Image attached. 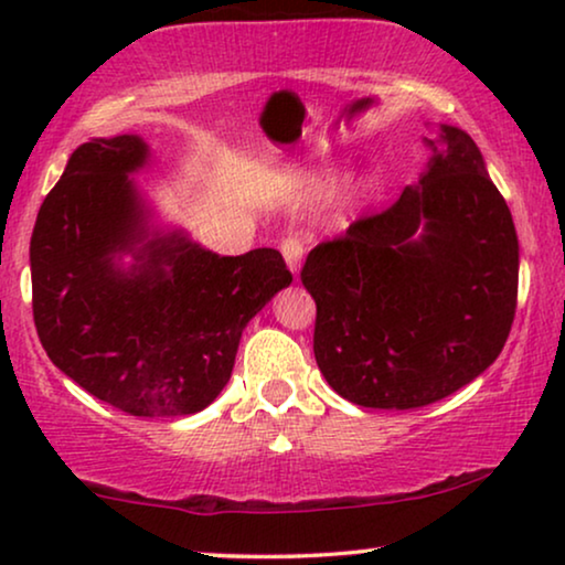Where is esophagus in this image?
Wrapping results in <instances>:
<instances>
[{"label":"esophagus","mask_w":565,"mask_h":565,"mask_svg":"<svg viewBox=\"0 0 565 565\" xmlns=\"http://www.w3.org/2000/svg\"><path fill=\"white\" fill-rule=\"evenodd\" d=\"M280 252L285 262H288L290 273H298L300 269V259H303V242H300L298 236H285L282 244H280Z\"/></svg>","instance_id":"esophagus-1"}]
</instances>
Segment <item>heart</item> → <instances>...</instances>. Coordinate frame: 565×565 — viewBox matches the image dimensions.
Listing matches in <instances>:
<instances>
[{
  "mask_svg": "<svg viewBox=\"0 0 565 565\" xmlns=\"http://www.w3.org/2000/svg\"><path fill=\"white\" fill-rule=\"evenodd\" d=\"M339 180V172L337 169H323V172L319 174V184H327V188H331Z\"/></svg>",
  "mask_w": 565,
  "mask_h": 565,
  "instance_id": "1",
  "label": "heart"
}]
</instances>
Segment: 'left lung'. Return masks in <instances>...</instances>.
Instances as JSON below:
<instances>
[{
    "label": "left lung",
    "mask_w": 565,
    "mask_h": 565,
    "mask_svg": "<svg viewBox=\"0 0 565 565\" xmlns=\"http://www.w3.org/2000/svg\"><path fill=\"white\" fill-rule=\"evenodd\" d=\"M429 161L388 211L308 254L313 354L339 396L419 408L476 381L504 347L520 242L473 138L439 126Z\"/></svg>",
    "instance_id": "1"
}]
</instances>
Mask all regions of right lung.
Wrapping results in <instances>:
<instances>
[{"label":"right lung","mask_w":565,"mask_h":565,"mask_svg":"<svg viewBox=\"0 0 565 565\" xmlns=\"http://www.w3.org/2000/svg\"><path fill=\"white\" fill-rule=\"evenodd\" d=\"M149 159L136 134L72 153L30 238L33 319L53 365L95 398L184 416L213 404L246 323L292 275L277 249L221 257L153 223L130 177Z\"/></svg>","instance_id":"obj_1"}]
</instances>
